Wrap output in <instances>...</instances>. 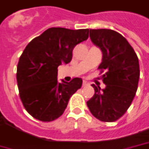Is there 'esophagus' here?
I'll list each match as a JSON object with an SVG mask.
<instances>
[{
    "label": "esophagus",
    "instance_id": "obj_1",
    "mask_svg": "<svg viewBox=\"0 0 149 149\" xmlns=\"http://www.w3.org/2000/svg\"><path fill=\"white\" fill-rule=\"evenodd\" d=\"M88 84H89V83H88L86 80H83V87L86 86V85H88Z\"/></svg>",
    "mask_w": 149,
    "mask_h": 149
}]
</instances>
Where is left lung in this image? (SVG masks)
<instances>
[{"mask_svg":"<svg viewBox=\"0 0 149 149\" xmlns=\"http://www.w3.org/2000/svg\"><path fill=\"white\" fill-rule=\"evenodd\" d=\"M89 37L102 51L98 69L106 70L103 74L106 86L101 89L92 84L95 95L87 105L99 120L114 122L125 113L134 98L140 75L139 59L128 40L113 30L90 29Z\"/></svg>","mask_w":149,"mask_h":149,"instance_id":"1","label":"left lung"}]
</instances>
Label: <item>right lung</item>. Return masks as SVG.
I'll return each instance as SVG.
<instances>
[{
	"label": "right lung",
	"mask_w": 149,
	"mask_h": 149,
	"mask_svg": "<svg viewBox=\"0 0 149 149\" xmlns=\"http://www.w3.org/2000/svg\"><path fill=\"white\" fill-rule=\"evenodd\" d=\"M89 29L52 27L33 39L20 55L16 79L20 98L32 117L50 122L63 114L82 79L58 81V67L72 59L74 46L89 37Z\"/></svg>",
	"instance_id": "1"
}]
</instances>
